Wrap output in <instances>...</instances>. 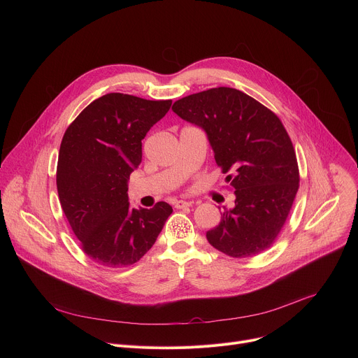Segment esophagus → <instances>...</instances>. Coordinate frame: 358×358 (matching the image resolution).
Segmentation results:
<instances>
[{"mask_svg":"<svg viewBox=\"0 0 358 358\" xmlns=\"http://www.w3.org/2000/svg\"><path fill=\"white\" fill-rule=\"evenodd\" d=\"M192 202L191 201H184V199H178L174 202V207L176 208H187V207H191Z\"/></svg>","mask_w":358,"mask_h":358,"instance_id":"esophagus-1","label":"esophagus"}]
</instances>
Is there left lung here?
I'll use <instances>...</instances> for the list:
<instances>
[{"label": "left lung", "instance_id": "8db88e82", "mask_svg": "<svg viewBox=\"0 0 358 358\" xmlns=\"http://www.w3.org/2000/svg\"><path fill=\"white\" fill-rule=\"evenodd\" d=\"M173 110L207 133L235 194V207L207 232L208 242L232 258L266 250L286 222L300 181L296 152L280 119L232 87L185 96L174 101Z\"/></svg>", "mask_w": 358, "mask_h": 358}]
</instances>
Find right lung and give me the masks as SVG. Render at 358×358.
Returning a JSON list of instances; mask_svg holds the SVG:
<instances>
[{
  "label": "right lung",
  "instance_id": "1",
  "mask_svg": "<svg viewBox=\"0 0 358 358\" xmlns=\"http://www.w3.org/2000/svg\"><path fill=\"white\" fill-rule=\"evenodd\" d=\"M171 100L108 93L66 129L58 157L62 210L83 252L99 265L129 266L155 245L173 208L160 201L130 208L127 181L141 163V140Z\"/></svg>",
  "mask_w": 358,
  "mask_h": 358
}]
</instances>
